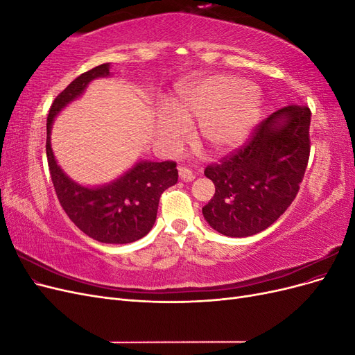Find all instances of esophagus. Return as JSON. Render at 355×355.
I'll list each match as a JSON object with an SVG mask.
<instances>
[{"mask_svg":"<svg viewBox=\"0 0 355 355\" xmlns=\"http://www.w3.org/2000/svg\"><path fill=\"white\" fill-rule=\"evenodd\" d=\"M179 178L184 182H192L196 179V175L187 167H179Z\"/></svg>","mask_w":355,"mask_h":355,"instance_id":"34e87169","label":"esophagus"}]
</instances>
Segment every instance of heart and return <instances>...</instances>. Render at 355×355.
I'll use <instances>...</instances> for the list:
<instances>
[{
  "label": "heart",
  "mask_w": 355,
  "mask_h": 355,
  "mask_svg": "<svg viewBox=\"0 0 355 355\" xmlns=\"http://www.w3.org/2000/svg\"><path fill=\"white\" fill-rule=\"evenodd\" d=\"M176 118L159 125V137L168 148L187 141V121L200 120V136L213 153H225L239 146L261 114V101L250 83L231 77H218L180 96L175 103Z\"/></svg>",
  "instance_id": "heart-1"
}]
</instances>
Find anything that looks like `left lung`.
I'll use <instances>...</instances> for the list:
<instances>
[{
  "instance_id": "1",
  "label": "left lung",
  "mask_w": 355,
  "mask_h": 355,
  "mask_svg": "<svg viewBox=\"0 0 355 355\" xmlns=\"http://www.w3.org/2000/svg\"><path fill=\"white\" fill-rule=\"evenodd\" d=\"M311 111L287 105L252 128L247 141L204 170L213 198L202 207L211 228L228 237L266 230L296 198L309 159Z\"/></svg>"
}]
</instances>
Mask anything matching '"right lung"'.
Instances as JSON below:
<instances>
[{
  "label": "right lung",
  "mask_w": 355,
  "mask_h": 355,
  "mask_svg": "<svg viewBox=\"0 0 355 355\" xmlns=\"http://www.w3.org/2000/svg\"><path fill=\"white\" fill-rule=\"evenodd\" d=\"M106 75H110V65L103 63L81 73L56 96L47 116L46 153L58 200L75 227L96 241L125 244L145 237L151 231L161 194L178 182L175 161H141L110 185L84 188L63 173L50 146L53 118L63 106L78 98L92 80Z\"/></svg>",
  "instance_id": "obj_1"
}]
</instances>
